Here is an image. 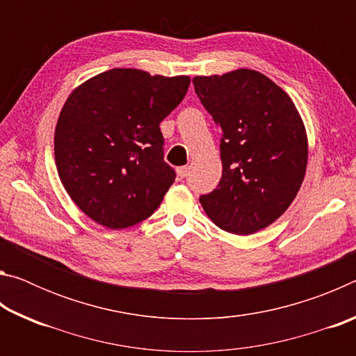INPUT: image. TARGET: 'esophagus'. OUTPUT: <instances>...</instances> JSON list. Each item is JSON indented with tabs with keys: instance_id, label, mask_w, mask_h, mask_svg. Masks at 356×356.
I'll return each instance as SVG.
<instances>
[{
	"instance_id": "1",
	"label": "esophagus",
	"mask_w": 356,
	"mask_h": 356,
	"mask_svg": "<svg viewBox=\"0 0 356 356\" xmlns=\"http://www.w3.org/2000/svg\"><path fill=\"white\" fill-rule=\"evenodd\" d=\"M177 176H179L180 179H184V177L188 176V166H180V168H177Z\"/></svg>"
}]
</instances>
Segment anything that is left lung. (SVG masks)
<instances>
[{
  "label": "left lung",
  "instance_id": "obj_1",
  "mask_svg": "<svg viewBox=\"0 0 356 356\" xmlns=\"http://www.w3.org/2000/svg\"><path fill=\"white\" fill-rule=\"evenodd\" d=\"M193 84L221 131V180L201 206L222 231L250 236L278 220L303 184V119L284 89L257 70L195 76Z\"/></svg>",
  "mask_w": 356,
  "mask_h": 356
}]
</instances>
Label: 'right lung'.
Returning <instances> with one entry per match:
<instances>
[{"instance_id":"obj_1","label":"right lung","mask_w":356,"mask_h":356,"mask_svg":"<svg viewBox=\"0 0 356 356\" xmlns=\"http://www.w3.org/2000/svg\"><path fill=\"white\" fill-rule=\"evenodd\" d=\"M190 76L111 69L76 86L55 129L59 179L83 213L108 229L152 215L176 172L163 160L160 122L185 97Z\"/></svg>"}]
</instances>
